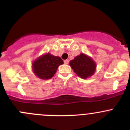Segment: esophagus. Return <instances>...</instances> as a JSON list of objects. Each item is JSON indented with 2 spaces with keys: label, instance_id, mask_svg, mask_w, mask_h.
I'll return each instance as SVG.
<instances>
[{
  "label": "esophagus",
  "instance_id": "esophagus-1",
  "mask_svg": "<svg viewBox=\"0 0 130 130\" xmlns=\"http://www.w3.org/2000/svg\"><path fill=\"white\" fill-rule=\"evenodd\" d=\"M69 62V60H64V63L65 64H68Z\"/></svg>",
  "mask_w": 130,
  "mask_h": 130
}]
</instances>
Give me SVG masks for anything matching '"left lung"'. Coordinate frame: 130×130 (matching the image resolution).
<instances>
[{
  "label": "left lung",
  "instance_id": "8db88e82",
  "mask_svg": "<svg viewBox=\"0 0 130 130\" xmlns=\"http://www.w3.org/2000/svg\"><path fill=\"white\" fill-rule=\"evenodd\" d=\"M73 72L80 78H89L96 70V63L90 57L80 53L71 60L69 63Z\"/></svg>",
  "mask_w": 130,
  "mask_h": 130
}]
</instances>
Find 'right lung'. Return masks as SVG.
Returning <instances> with one entry per match:
<instances>
[{
  "label": "right lung",
  "mask_w": 130,
  "mask_h": 130,
  "mask_svg": "<svg viewBox=\"0 0 130 130\" xmlns=\"http://www.w3.org/2000/svg\"><path fill=\"white\" fill-rule=\"evenodd\" d=\"M62 64L63 61L61 58L47 53L34 60L32 63V70L39 78L47 80L54 76L58 67Z\"/></svg>",
  "instance_id": "1"
}]
</instances>
